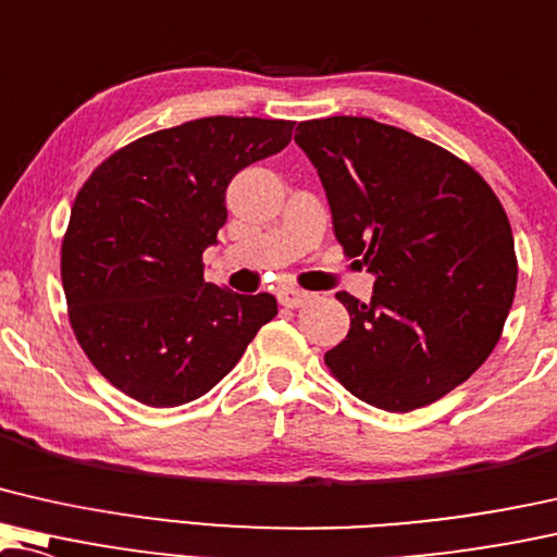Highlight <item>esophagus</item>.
<instances>
[{"mask_svg":"<svg viewBox=\"0 0 557 557\" xmlns=\"http://www.w3.org/2000/svg\"><path fill=\"white\" fill-rule=\"evenodd\" d=\"M276 298L281 306H286V309H298V306H304L306 301H309L311 294L301 292V288H296V286H284V288H278Z\"/></svg>","mask_w":557,"mask_h":557,"instance_id":"1","label":"esophagus"}]
</instances>
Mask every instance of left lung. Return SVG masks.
<instances>
[{
  "mask_svg": "<svg viewBox=\"0 0 557 557\" xmlns=\"http://www.w3.org/2000/svg\"><path fill=\"white\" fill-rule=\"evenodd\" d=\"M294 140L344 253L376 276L369 304L336 294L351 326L324 354L329 372L386 412L432 405L490 357L510 313L518 256L503 203L465 160L372 117L306 120Z\"/></svg>",
  "mask_w": 557,
  "mask_h": 557,
  "instance_id": "1",
  "label": "left lung"
}]
</instances>
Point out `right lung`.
Wrapping results in <instances>:
<instances>
[{"label":"right lung","mask_w":557,"mask_h":557,"mask_svg":"<svg viewBox=\"0 0 557 557\" xmlns=\"http://www.w3.org/2000/svg\"><path fill=\"white\" fill-rule=\"evenodd\" d=\"M292 120L200 117L95 168L62 238L70 326L92 367L148 407L211 392L276 317L271 294L206 284L233 175L292 143Z\"/></svg>","instance_id":"obj_1"}]
</instances>
